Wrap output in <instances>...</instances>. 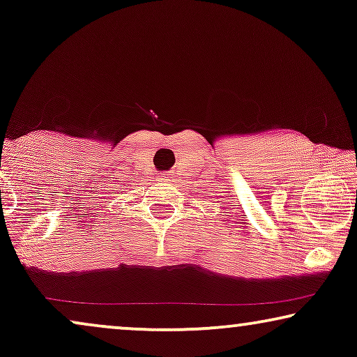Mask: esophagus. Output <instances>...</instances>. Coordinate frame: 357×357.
Here are the masks:
<instances>
[{"label":"esophagus","instance_id":"obj_1","mask_svg":"<svg viewBox=\"0 0 357 357\" xmlns=\"http://www.w3.org/2000/svg\"><path fill=\"white\" fill-rule=\"evenodd\" d=\"M159 177H160V180H162V182H170V174H167V172L160 174Z\"/></svg>","mask_w":357,"mask_h":357}]
</instances>
